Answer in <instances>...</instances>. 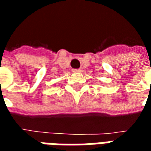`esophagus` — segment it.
I'll list each match as a JSON object with an SVG mask.
<instances>
[{"mask_svg":"<svg viewBox=\"0 0 151 151\" xmlns=\"http://www.w3.org/2000/svg\"><path fill=\"white\" fill-rule=\"evenodd\" d=\"M82 71V69H73V73H79Z\"/></svg>","mask_w":151,"mask_h":151,"instance_id":"esophagus-1","label":"esophagus"}]
</instances>
